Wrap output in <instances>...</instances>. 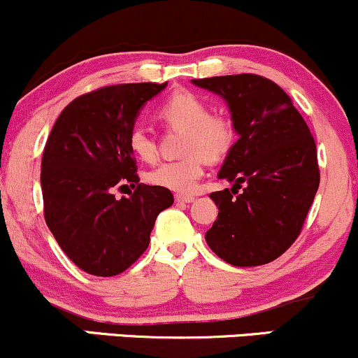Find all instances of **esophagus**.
<instances>
[{"label":"esophagus","mask_w":358,"mask_h":358,"mask_svg":"<svg viewBox=\"0 0 358 358\" xmlns=\"http://www.w3.org/2000/svg\"><path fill=\"white\" fill-rule=\"evenodd\" d=\"M175 200H176V202H180V203H190V202H193V200H195V196H193V195H183V193H176Z\"/></svg>","instance_id":"1"}]
</instances>
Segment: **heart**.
<instances>
[{"mask_svg": "<svg viewBox=\"0 0 358 358\" xmlns=\"http://www.w3.org/2000/svg\"><path fill=\"white\" fill-rule=\"evenodd\" d=\"M158 117L168 126L185 131L182 151L187 156L159 163L148 173V182L171 192L190 193L202 178L205 163L219 162L232 150L236 127L229 117L210 114L207 102L190 90L171 94L158 108ZM127 145L143 162L156 158L155 139L143 127L131 129Z\"/></svg>", "mask_w": 358, "mask_h": 358, "instance_id": "1", "label": "heart"}]
</instances>
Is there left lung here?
Instances as JSON below:
<instances>
[{
  "label": "left lung",
  "instance_id": "left-lung-1",
  "mask_svg": "<svg viewBox=\"0 0 358 358\" xmlns=\"http://www.w3.org/2000/svg\"><path fill=\"white\" fill-rule=\"evenodd\" d=\"M192 84L227 102L239 134L217 175L234 187L210 193L219 215L205 241L232 266L268 264L296 241L318 190L310 127L289 96L266 77L239 73Z\"/></svg>",
  "mask_w": 358,
  "mask_h": 358
}]
</instances>
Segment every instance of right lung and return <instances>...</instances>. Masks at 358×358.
Returning a JSON list of instances; mask_svg holds the SVG:
<instances>
[{
    "mask_svg": "<svg viewBox=\"0 0 358 358\" xmlns=\"http://www.w3.org/2000/svg\"><path fill=\"white\" fill-rule=\"evenodd\" d=\"M165 84H121L84 94L67 106L43 150V213L48 229L76 266L116 276L150 244L158 213L173 205L162 187L139 183L127 145L139 110ZM135 192L116 199L113 188Z\"/></svg>",
    "mask_w": 358,
    "mask_h": 358,
    "instance_id": "add662e5",
    "label": "right lung"
}]
</instances>
